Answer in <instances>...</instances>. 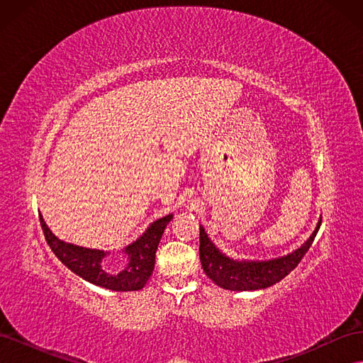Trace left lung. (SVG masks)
<instances>
[{
    "label": "left lung",
    "mask_w": 363,
    "mask_h": 363,
    "mask_svg": "<svg viewBox=\"0 0 363 363\" xmlns=\"http://www.w3.org/2000/svg\"><path fill=\"white\" fill-rule=\"evenodd\" d=\"M318 223L315 232L303 244L301 248L291 255L268 262H238L225 257L223 252L208 240L204 228H200V260L207 277L218 286L230 291H256L268 288L280 281L298 265L304 255L309 251L313 239L320 230Z\"/></svg>",
    "instance_id": "left-lung-1"
}]
</instances>
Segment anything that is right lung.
Returning a JSON list of instances; mask_svg holds the SVG:
<instances>
[{
	"label": "right lung",
	"mask_w": 363,
	"mask_h": 363,
	"mask_svg": "<svg viewBox=\"0 0 363 363\" xmlns=\"http://www.w3.org/2000/svg\"><path fill=\"white\" fill-rule=\"evenodd\" d=\"M39 219L50 248L63 265L68 267L77 276L96 284V286L112 291H138L145 286L152 269H155L156 250L163 230L172 219V215L157 219L136 242L125 248V252L128 255V265L118 274H111L103 269L101 260L106 256L104 251L63 242L50 232V228L40 215Z\"/></svg>",
	"instance_id": "obj_1"
}]
</instances>
